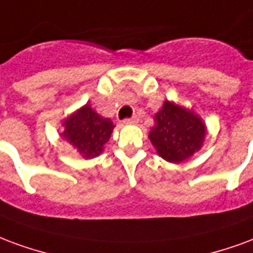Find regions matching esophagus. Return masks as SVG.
<instances>
[{"label":"esophagus","mask_w":253,"mask_h":253,"mask_svg":"<svg viewBox=\"0 0 253 253\" xmlns=\"http://www.w3.org/2000/svg\"><path fill=\"white\" fill-rule=\"evenodd\" d=\"M137 121H139V117L137 116H133L132 119H126L124 120V124L130 125V124H137Z\"/></svg>","instance_id":"esophagus-1"}]
</instances>
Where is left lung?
Masks as SVG:
<instances>
[{"label": "left lung", "mask_w": 253, "mask_h": 253, "mask_svg": "<svg viewBox=\"0 0 253 253\" xmlns=\"http://www.w3.org/2000/svg\"><path fill=\"white\" fill-rule=\"evenodd\" d=\"M148 137L160 158L179 165L204 147L208 128L194 110L165 101Z\"/></svg>", "instance_id": "obj_1"}]
</instances>
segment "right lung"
<instances>
[{"instance_id": "add662e5", "label": "right lung", "mask_w": 253, "mask_h": 253, "mask_svg": "<svg viewBox=\"0 0 253 253\" xmlns=\"http://www.w3.org/2000/svg\"><path fill=\"white\" fill-rule=\"evenodd\" d=\"M62 126V139L84 159H93L104 152L114 129L112 120L99 116L88 104L66 117Z\"/></svg>"}]
</instances>
